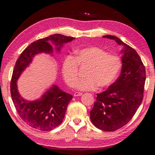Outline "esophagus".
I'll return each mask as SVG.
<instances>
[{"label": "esophagus", "instance_id": "1", "mask_svg": "<svg viewBox=\"0 0 155 155\" xmlns=\"http://www.w3.org/2000/svg\"><path fill=\"white\" fill-rule=\"evenodd\" d=\"M83 95V93L81 92H78V91H77V92H74V96H81Z\"/></svg>", "mask_w": 155, "mask_h": 155}]
</instances>
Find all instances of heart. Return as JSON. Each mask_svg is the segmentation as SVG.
Wrapping results in <instances>:
<instances>
[{"label": "heart", "mask_w": 155, "mask_h": 155, "mask_svg": "<svg viewBox=\"0 0 155 155\" xmlns=\"http://www.w3.org/2000/svg\"><path fill=\"white\" fill-rule=\"evenodd\" d=\"M88 65L90 68L86 79H78V65ZM122 61L119 57L109 54L98 47H87L76 52V59L72 56L65 57L62 65V74L65 82L81 91H93L99 86L108 87L114 83L121 70Z\"/></svg>", "instance_id": "b5f03b06"}]
</instances>
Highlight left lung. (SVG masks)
Here are the masks:
<instances>
[{"mask_svg":"<svg viewBox=\"0 0 155 155\" xmlns=\"http://www.w3.org/2000/svg\"><path fill=\"white\" fill-rule=\"evenodd\" d=\"M103 37L124 46L121 74L106 91L96 94V101L90 111L91 121L96 127L111 132L127 124L140 106L146 70L140 57L132 47L115 36Z\"/></svg>","mask_w":155,"mask_h":155,"instance_id":"obj_1","label":"left lung"}]
</instances>
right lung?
Wrapping results in <instances>:
<instances>
[{"label":"right lung","mask_w":155,"mask_h":155,"mask_svg":"<svg viewBox=\"0 0 155 155\" xmlns=\"http://www.w3.org/2000/svg\"><path fill=\"white\" fill-rule=\"evenodd\" d=\"M74 38L61 34H54L31 43L21 53L15 63L11 81V95L13 103L20 117L26 124L36 129L48 131L58 127L64 118L67 107L72 98L71 94L64 92L56 85L45 91L40 99L30 101L23 98L19 94L17 81L21 74L33 61L35 55L40 53L51 54L55 46L60 51L64 44Z\"/></svg>","instance_id":"obj_1"}]
</instances>
